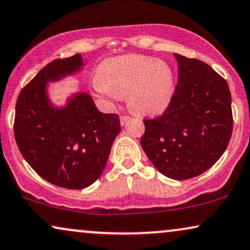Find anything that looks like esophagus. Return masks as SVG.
Masks as SVG:
<instances>
[{
  "label": "esophagus",
  "mask_w": 250,
  "mask_h": 250,
  "mask_svg": "<svg viewBox=\"0 0 250 250\" xmlns=\"http://www.w3.org/2000/svg\"><path fill=\"white\" fill-rule=\"evenodd\" d=\"M128 119H129L128 116H121V125L124 126L126 123L128 122Z\"/></svg>",
  "instance_id": "1"
}]
</instances>
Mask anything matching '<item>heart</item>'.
<instances>
[{
	"label": "heart",
	"mask_w": 250,
	"mask_h": 250,
	"mask_svg": "<svg viewBox=\"0 0 250 250\" xmlns=\"http://www.w3.org/2000/svg\"><path fill=\"white\" fill-rule=\"evenodd\" d=\"M94 87L101 95L128 96L132 110L155 115L167 109L174 92L173 71L167 62L145 55H124L106 60Z\"/></svg>",
	"instance_id": "b5f03b06"
}]
</instances>
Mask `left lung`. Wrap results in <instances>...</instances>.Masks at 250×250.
I'll return each instance as SVG.
<instances>
[{
	"instance_id": "left-lung-1",
	"label": "left lung",
	"mask_w": 250,
	"mask_h": 250,
	"mask_svg": "<svg viewBox=\"0 0 250 250\" xmlns=\"http://www.w3.org/2000/svg\"><path fill=\"white\" fill-rule=\"evenodd\" d=\"M178 85L164 113L144 121L141 147L165 177L186 180L212 167L232 135L228 83L211 66L174 54Z\"/></svg>"
}]
</instances>
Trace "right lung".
I'll return each mask as SVG.
<instances>
[{
  "label": "right lung",
  "instance_id": "obj_1",
  "mask_svg": "<svg viewBox=\"0 0 250 250\" xmlns=\"http://www.w3.org/2000/svg\"><path fill=\"white\" fill-rule=\"evenodd\" d=\"M83 66L80 54L53 61L21 89L16 103L15 139L22 157L44 180L69 189L86 188L99 179L121 132L119 116L99 111L89 94H72L64 106L50 102L48 83Z\"/></svg>",
  "mask_w": 250,
  "mask_h": 250
}]
</instances>
